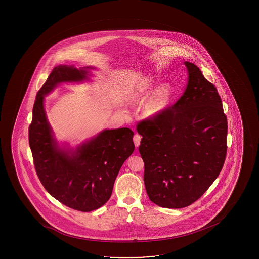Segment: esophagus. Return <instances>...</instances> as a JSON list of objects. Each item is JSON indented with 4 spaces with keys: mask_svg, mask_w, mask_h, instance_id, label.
Wrapping results in <instances>:
<instances>
[{
    "mask_svg": "<svg viewBox=\"0 0 259 259\" xmlns=\"http://www.w3.org/2000/svg\"><path fill=\"white\" fill-rule=\"evenodd\" d=\"M141 138H142V137H141L140 135H134V137H133V141H134L136 147H138V146L140 145Z\"/></svg>",
    "mask_w": 259,
    "mask_h": 259,
    "instance_id": "esophagus-1",
    "label": "esophagus"
}]
</instances>
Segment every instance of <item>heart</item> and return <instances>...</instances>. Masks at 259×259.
Instances as JSON below:
<instances>
[{"label": "heart", "instance_id": "obj_1", "mask_svg": "<svg viewBox=\"0 0 259 259\" xmlns=\"http://www.w3.org/2000/svg\"><path fill=\"white\" fill-rule=\"evenodd\" d=\"M157 87V80L154 77H148L141 81L135 88V94L138 98L149 95ZM172 90L169 84H162L148 98L144 104L147 116H155L165 110L172 100Z\"/></svg>", "mask_w": 259, "mask_h": 259}]
</instances>
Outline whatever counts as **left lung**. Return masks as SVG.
Here are the masks:
<instances>
[{
	"mask_svg": "<svg viewBox=\"0 0 259 259\" xmlns=\"http://www.w3.org/2000/svg\"><path fill=\"white\" fill-rule=\"evenodd\" d=\"M187 88L172 106L137 126L152 202L183 208L202 196L226 160L227 118L216 87L186 61Z\"/></svg>",
	"mask_w": 259,
	"mask_h": 259,
	"instance_id": "left-lung-1",
	"label": "left lung"
}]
</instances>
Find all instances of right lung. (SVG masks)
<instances>
[{
	"instance_id": "right-lung-1",
	"label": "right lung",
	"mask_w": 259,
	"mask_h": 259,
	"mask_svg": "<svg viewBox=\"0 0 259 259\" xmlns=\"http://www.w3.org/2000/svg\"><path fill=\"white\" fill-rule=\"evenodd\" d=\"M93 66L53 69L36 96L29 145L39 181L54 199L77 211H92L110 199L119 170L135 149L128 128L104 130L76 149L60 147L44 107V97L61 83L89 80Z\"/></svg>"
}]
</instances>
